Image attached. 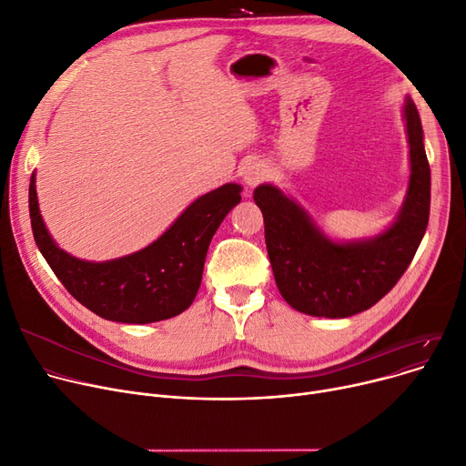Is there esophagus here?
I'll return each instance as SVG.
<instances>
[{"mask_svg":"<svg viewBox=\"0 0 466 466\" xmlns=\"http://www.w3.org/2000/svg\"><path fill=\"white\" fill-rule=\"evenodd\" d=\"M266 176H268V169H266V166L264 164H260V162H251L248 167H246V171H243V181H246V185L248 187H257L258 183H262L264 179H266Z\"/></svg>","mask_w":466,"mask_h":466,"instance_id":"1","label":"esophagus"}]
</instances>
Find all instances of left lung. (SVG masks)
Here are the masks:
<instances>
[{"label":"left lung","mask_w":466,"mask_h":466,"mask_svg":"<svg viewBox=\"0 0 466 466\" xmlns=\"http://www.w3.org/2000/svg\"><path fill=\"white\" fill-rule=\"evenodd\" d=\"M410 183L393 225L376 238L332 241L311 217L274 185L253 198L264 217L266 249L285 302L302 313L344 319L372 308L397 285L425 236L431 211V167L415 104H404Z\"/></svg>","instance_id":"obj_1"}]
</instances>
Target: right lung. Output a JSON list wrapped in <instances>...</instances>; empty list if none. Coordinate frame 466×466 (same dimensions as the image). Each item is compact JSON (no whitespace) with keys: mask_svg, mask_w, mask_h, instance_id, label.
Returning <instances> with one entry per match:
<instances>
[{"mask_svg":"<svg viewBox=\"0 0 466 466\" xmlns=\"http://www.w3.org/2000/svg\"><path fill=\"white\" fill-rule=\"evenodd\" d=\"M241 187L227 183L194 200L157 241L106 262L67 255L48 234L30 179V218L37 248L69 295L107 321L145 325L183 313L200 289L213 234L239 204Z\"/></svg>","mask_w":466,"mask_h":466,"instance_id":"add662e5","label":"right lung"}]
</instances>
